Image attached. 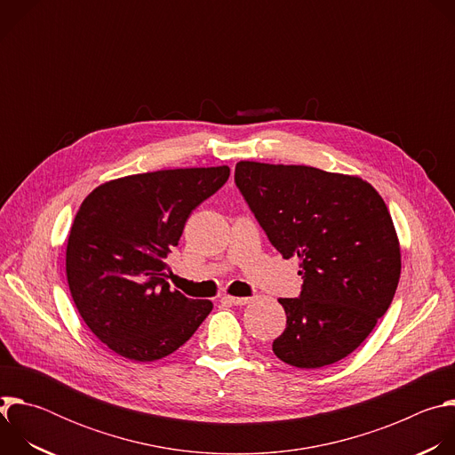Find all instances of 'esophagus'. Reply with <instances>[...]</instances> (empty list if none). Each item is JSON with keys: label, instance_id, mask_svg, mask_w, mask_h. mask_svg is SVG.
Masks as SVG:
<instances>
[{"label": "esophagus", "instance_id": "esophagus-1", "mask_svg": "<svg viewBox=\"0 0 455 455\" xmlns=\"http://www.w3.org/2000/svg\"><path fill=\"white\" fill-rule=\"evenodd\" d=\"M223 300L230 302V304H235V306H244V304H250L251 299L250 297H232V295H225Z\"/></svg>", "mask_w": 455, "mask_h": 455}]
</instances>
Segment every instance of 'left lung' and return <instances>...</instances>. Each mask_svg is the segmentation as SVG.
I'll list each match as a JSON object with an SVG mask.
<instances>
[{
  "label": "left lung",
  "instance_id": "1",
  "mask_svg": "<svg viewBox=\"0 0 455 455\" xmlns=\"http://www.w3.org/2000/svg\"><path fill=\"white\" fill-rule=\"evenodd\" d=\"M235 185L270 243L300 261V295L279 299L286 330L275 356L299 369L346 358L391 306L402 272L378 190L358 176L246 160L235 165Z\"/></svg>",
  "mask_w": 455,
  "mask_h": 455
}]
</instances>
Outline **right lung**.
<instances>
[{"label": "right lung", "instance_id": "obj_1", "mask_svg": "<svg viewBox=\"0 0 455 455\" xmlns=\"http://www.w3.org/2000/svg\"><path fill=\"white\" fill-rule=\"evenodd\" d=\"M227 165L124 176L93 188L67 244L72 299L92 333L116 355L155 362L183 346L212 311L165 281V257L190 212L220 190Z\"/></svg>", "mask_w": 455, "mask_h": 455}]
</instances>
